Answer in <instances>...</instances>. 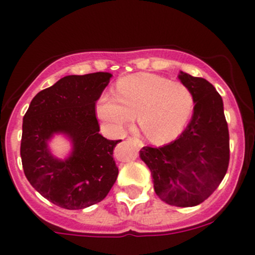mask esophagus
I'll use <instances>...</instances> for the list:
<instances>
[{
	"label": "esophagus",
	"instance_id": "esophagus-1",
	"mask_svg": "<svg viewBox=\"0 0 255 255\" xmlns=\"http://www.w3.org/2000/svg\"><path fill=\"white\" fill-rule=\"evenodd\" d=\"M128 142H133L135 143V144L138 145V147H143V142L140 139H138V138H133V137H128L127 138Z\"/></svg>",
	"mask_w": 255,
	"mask_h": 255
}]
</instances>
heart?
<instances>
[{"label":"heart","instance_id":"b5f03b06","mask_svg":"<svg viewBox=\"0 0 255 255\" xmlns=\"http://www.w3.org/2000/svg\"><path fill=\"white\" fill-rule=\"evenodd\" d=\"M193 108V95L187 86L153 73L121 78L116 85V96L103 93L96 103L98 117L115 129L133 122L138 113L140 128L155 144L179 137Z\"/></svg>","mask_w":255,"mask_h":255}]
</instances>
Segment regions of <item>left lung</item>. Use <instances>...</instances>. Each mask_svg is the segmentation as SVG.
I'll list each match as a JSON object with an SVG mask.
<instances>
[{"mask_svg": "<svg viewBox=\"0 0 255 255\" xmlns=\"http://www.w3.org/2000/svg\"><path fill=\"white\" fill-rule=\"evenodd\" d=\"M193 95L192 120L182 134L162 147L145 145L140 158L148 165L154 192L175 207H194L213 194L229 165V130L223 101L202 77L179 73Z\"/></svg>", "mask_w": 255, "mask_h": 255, "instance_id": "obj_1", "label": "left lung"}]
</instances>
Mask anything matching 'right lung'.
I'll use <instances>...</instances> for the list:
<instances>
[{"mask_svg": "<svg viewBox=\"0 0 255 255\" xmlns=\"http://www.w3.org/2000/svg\"><path fill=\"white\" fill-rule=\"evenodd\" d=\"M111 73L66 76L37 93L22 123L21 159L32 187L56 206L83 209L103 201L115 184L118 167L113 149L122 139L101 135L96 102ZM65 132L74 143L66 161L54 158L46 142Z\"/></svg>", "mask_w": 255, "mask_h": 255, "instance_id": "1", "label": "right lung"}]
</instances>
